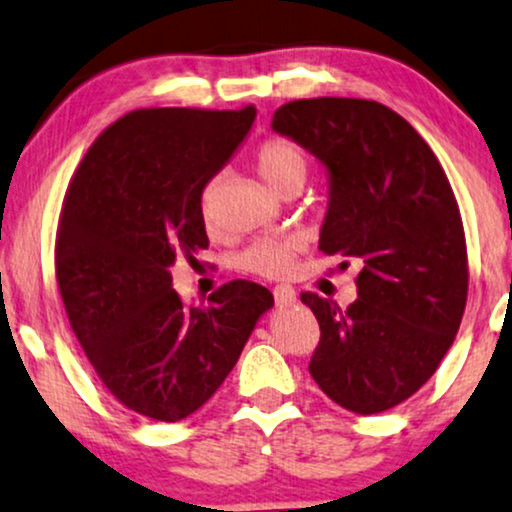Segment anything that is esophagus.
<instances>
[{
	"label": "esophagus",
	"mask_w": 512,
	"mask_h": 512,
	"mask_svg": "<svg viewBox=\"0 0 512 512\" xmlns=\"http://www.w3.org/2000/svg\"><path fill=\"white\" fill-rule=\"evenodd\" d=\"M273 294H275V304H277V306H292V304H296V292H294V287H289V285H277V287L273 289Z\"/></svg>",
	"instance_id": "1"
}]
</instances>
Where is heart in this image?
<instances>
[{"mask_svg":"<svg viewBox=\"0 0 512 512\" xmlns=\"http://www.w3.org/2000/svg\"><path fill=\"white\" fill-rule=\"evenodd\" d=\"M256 170L270 187L277 192L301 187L308 173L306 154L289 140H268L256 151ZM213 192L216 180H208L199 194V213L206 223L213 220ZM304 242L294 235H277L256 239L239 258V266L246 273L266 277V280H282L292 273Z\"/></svg>","mask_w":512,"mask_h":512,"instance_id":"b5f03b06","label":"heart"}]
</instances>
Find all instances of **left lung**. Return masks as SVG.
I'll use <instances>...</instances> for the list:
<instances>
[{"instance_id":"8db88e82","label":"left lung","mask_w":512,"mask_h":512,"mask_svg":"<svg viewBox=\"0 0 512 512\" xmlns=\"http://www.w3.org/2000/svg\"><path fill=\"white\" fill-rule=\"evenodd\" d=\"M273 130L325 163L320 249L361 266L346 311L301 294L320 325L308 370L353 413L399 406L439 368L468 301V246L449 178L413 125L370 99H296L275 111Z\"/></svg>"}]
</instances>
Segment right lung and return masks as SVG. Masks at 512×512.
<instances>
[{
    "instance_id": "right-lung-1",
    "label": "right lung",
    "mask_w": 512,
    "mask_h": 512,
    "mask_svg": "<svg viewBox=\"0 0 512 512\" xmlns=\"http://www.w3.org/2000/svg\"><path fill=\"white\" fill-rule=\"evenodd\" d=\"M256 118L239 111L137 109L87 149L63 199L56 285L104 387L144 418L178 422L216 394L273 294L232 280L185 306L175 258L206 249L199 194Z\"/></svg>"
}]
</instances>
